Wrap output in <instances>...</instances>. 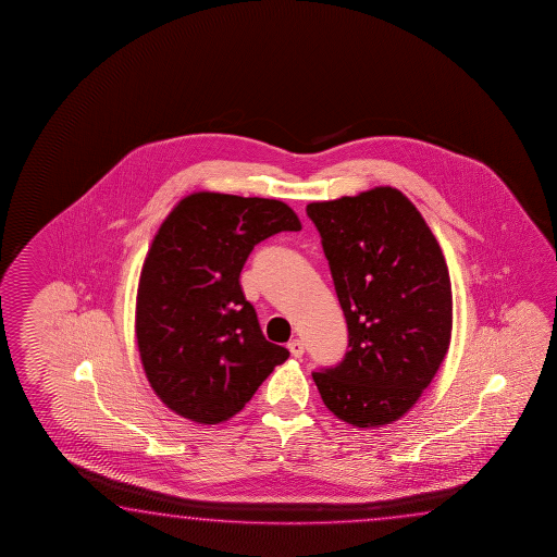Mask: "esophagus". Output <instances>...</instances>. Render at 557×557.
<instances>
[{"label": "esophagus", "instance_id": "esophagus-1", "mask_svg": "<svg viewBox=\"0 0 557 557\" xmlns=\"http://www.w3.org/2000/svg\"><path fill=\"white\" fill-rule=\"evenodd\" d=\"M286 347H288V350H290V352H293L294 357H302V355H304L302 341L293 339V341H290V343H288V345H286Z\"/></svg>", "mask_w": 557, "mask_h": 557}]
</instances>
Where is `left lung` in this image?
<instances>
[{"label":"left lung","instance_id":"8db88e82","mask_svg":"<svg viewBox=\"0 0 557 557\" xmlns=\"http://www.w3.org/2000/svg\"><path fill=\"white\" fill-rule=\"evenodd\" d=\"M349 327L335 368L313 372L345 423L372 429L406 416L433 382L453 337V286L443 249L394 187L310 202Z\"/></svg>","mask_w":557,"mask_h":557}]
</instances>
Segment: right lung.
<instances>
[{
    "label": "right lung",
    "mask_w": 557,
    "mask_h": 557,
    "mask_svg": "<svg viewBox=\"0 0 557 557\" xmlns=\"http://www.w3.org/2000/svg\"><path fill=\"white\" fill-rule=\"evenodd\" d=\"M302 230L283 200L198 190L181 198L141 264L136 343L151 389L173 413L224 423L290 352L264 339L239 284L253 247Z\"/></svg>",
    "instance_id": "1"
}]
</instances>
